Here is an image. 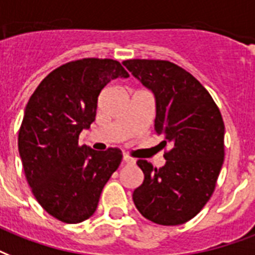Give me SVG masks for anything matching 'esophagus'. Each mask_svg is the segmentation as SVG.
I'll list each match as a JSON object with an SVG mask.
<instances>
[{"instance_id": "obj_1", "label": "esophagus", "mask_w": 255, "mask_h": 255, "mask_svg": "<svg viewBox=\"0 0 255 255\" xmlns=\"http://www.w3.org/2000/svg\"><path fill=\"white\" fill-rule=\"evenodd\" d=\"M124 161H125L128 165H134V163H135V159H134L133 157L128 155V154H124Z\"/></svg>"}]
</instances>
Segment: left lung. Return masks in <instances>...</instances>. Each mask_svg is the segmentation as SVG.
<instances>
[{
    "mask_svg": "<svg viewBox=\"0 0 255 255\" xmlns=\"http://www.w3.org/2000/svg\"><path fill=\"white\" fill-rule=\"evenodd\" d=\"M122 64L155 96L154 131L162 135L166 163L138 159L143 182L133 193L138 212L165 226L194 218L216 189L225 157V125L218 106L194 76L165 60Z\"/></svg>",
    "mask_w": 255,
    "mask_h": 255,
    "instance_id": "1",
    "label": "left lung"
}]
</instances>
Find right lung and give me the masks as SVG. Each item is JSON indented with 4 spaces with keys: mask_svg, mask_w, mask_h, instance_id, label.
<instances>
[{
    "mask_svg": "<svg viewBox=\"0 0 255 255\" xmlns=\"http://www.w3.org/2000/svg\"><path fill=\"white\" fill-rule=\"evenodd\" d=\"M128 78L118 61L82 58L49 73L27 102L18 151L31 193L45 212L65 224L94 214L102 189L117 170L122 151L78 145L96 120L98 96L114 78Z\"/></svg>",
    "mask_w": 255,
    "mask_h": 255,
    "instance_id": "right-lung-1",
    "label": "right lung"
}]
</instances>
